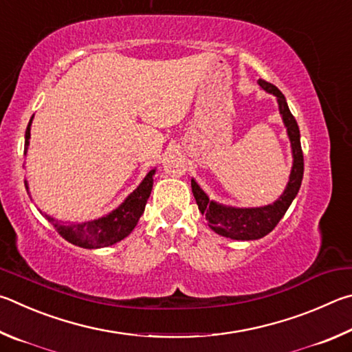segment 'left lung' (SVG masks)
<instances>
[{
	"instance_id": "1",
	"label": "left lung",
	"mask_w": 352,
	"mask_h": 352,
	"mask_svg": "<svg viewBox=\"0 0 352 352\" xmlns=\"http://www.w3.org/2000/svg\"><path fill=\"white\" fill-rule=\"evenodd\" d=\"M258 85L261 86V89L276 97L281 119L286 126L287 138L291 140L294 162L285 192H283L280 195V198L272 202V204L263 207H232L219 204V202L208 198L199 184L192 177V192L196 199V204L199 207V212L202 214H206V219L208 221L210 229L221 236L239 239V241L260 239L275 229V226L280 223V219L283 217H285L289 206L292 204L295 196H297L305 170L303 151H301L300 142V129L297 125V120H295L291 109L287 107L286 97L283 96V92L272 83L264 82V80H258Z\"/></svg>"
}]
</instances>
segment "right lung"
Returning a JSON list of instances; mask_svg holds the SVG:
<instances>
[{"label": "right lung", "instance_id": "right-lung-1", "mask_svg": "<svg viewBox=\"0 0 352 352\" xmlns=\"http://www.w3.org/2000/svg\"><path fill=\"white\" fill-rule=\"evenodd\" d=\"M34 119V117H32ZM32 119L29 120V125L26 128V134H24V154L28 153L29 148V139H30V125H32ZM156 173V168H153L146 173V176L142 179L139 187L129 193L122 204L114 208L113 212L104 214L102 218L85 221V223H76V224H63L58 223L57 219L46 214L49 223L54 226L61 236H63L67 243L83 249H100L108 248L116 243L122 241L126 238L129 233L139 223V218L145 210V204L148 198H150L153 190V176ZM24 186L29 193L28 181H24Z\"/></svg>", "mask_w": 352, "mask_h": 352}]
</instances>
